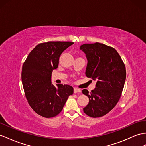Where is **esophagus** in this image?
<instances>
[{
    "label": "esophagus",
    "mask_w": 146,
    "mask_h": 146,
    "mask_svg": "<svg viewBox=\"0 0 146 146\" xmlns=\"http://www.w3.org/2000/svg\"><path fill=\"white\" fill-rule=\"evenodd\" d=\"M80 92H81V89H78L77 88H74V93H80Z\"/></svg>",
    "instance_id": "obj_1"
}]
</instances>
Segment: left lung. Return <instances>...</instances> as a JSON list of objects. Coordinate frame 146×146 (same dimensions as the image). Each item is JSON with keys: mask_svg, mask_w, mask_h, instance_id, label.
Returning a JSON list of instances; mask_svg holds the SVG:
<instances>
[{"mask_svg": "<svg viewBox=\"0 0 146 146\" xmlns=\"http://www.w3.org/2000/svg\"><path fill=\"white\" fill-rule=\"evenodd\" d=\"M80 49L88 59L86 76L96 81L91 92L82 91L89 99L83 111L92 118L102 117L113 109L121 96L126 75L125 63L114 48L105 44H84Z\"/></svg>", "mask_w": 146, "mask_h": 146, "instance_id": "left-lung-1", "label": "left lung"}]
</instances>
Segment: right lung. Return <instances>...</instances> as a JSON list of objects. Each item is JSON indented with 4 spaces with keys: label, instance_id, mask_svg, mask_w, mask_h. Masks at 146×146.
I'll list each match as a JSON object with an SVG mask.
<instances>
[{
    "label": "right lung",
    "instance_id": "right-lung-1",
    "mask_svg": "<svg viewBox=\"0 0 146 146\" xmlns=\"http://www.w3.org/2000/svg\"><path fill=\"white\" fill-rule=\"evenodd\" d=\"M72 42L50 41L40 43L33 48L23 63L21 80L29 105L36 113L52 118L62 111L72 95L73 88L68 84L51 83V74L58 67L62 52L73 44Z\"/></svg>",
    "mask_w": 146,
    "mask_h": 146
}]
</instances>
